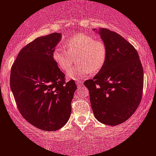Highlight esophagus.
I'll return each mask as SVG.
<instances>
[{
    "label": "esophagus",
    "instance_id": "obj_1",
    "mask_svg": "<svg viewBox=\"0 0 156 156\" xmlns=\"http://www.w3.org/2000/svg\"><path fill=\"white\" fill-rule=\"evenodd\" d=\"M76 85H77V87H81L82 86H83V84L80 81H78L76 82Z\"/></svg>",
    "mask_w": 156,
    "mask_h": 156
}]
</instances>
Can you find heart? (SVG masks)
Wrapping results in <instances>:
<instances>
[{
  "mask_svg": "<svg viewBox=\"0 0 156 156\" xmlns=\"http://www.w3.org/2000/svg\"><path fill=\"white\" fill-rule=\"evenodd\" d=\"M64 47L67 51L58 46L53 52V59L58 68L63 72H69L76 58L80 64L67 74L69 80H79L90 74H96L104 66L107 51L101 40L78 34L67 40Z\"/></svg>",
  "mask_w": 156,
  "mask_h": 156,
  "instance_id": "obj_1",
  "label": "heart"
}]
</instances>
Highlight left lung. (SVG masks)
I'll return each instance as SVG.
<instances>
[{"mask_svg": "<svg viewBox=\"0 0 156 156\" xmlns=\"http://www.w3.org/2000/svg\"><path fill=\"white\" fill-rule=\"evenodd\" d=\"M93 30L105 43L106 60L95 77L84 84L95 118L116 126L127 120L141 101L143 69L137 51L120 34L104 28Z\"/></svg>", "mask_w": 156, "mask_h": 156, "instance_id": "left-lung-1", "label": "left lung"}]
</instances>
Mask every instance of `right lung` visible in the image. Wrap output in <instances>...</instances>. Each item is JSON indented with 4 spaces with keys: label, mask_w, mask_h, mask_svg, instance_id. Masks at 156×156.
Returning <instances> with one entry per match:
<instances>
[{
    "label": "right lung",
    "mask_w": 156,
    "mask_h": 156,
    "mask_svg": "<svg viewBox=\"0 0 156 156\" xmlns=\"http://www.w3.org/2000/svg\"><path fill=\"white\" fill-rule=\"evenodd\" d=\"M61 34L36 38L21 50L11 67L10 85L22 116L44 131H55L66 124L72 112L76 85L65 82L53 57Z\"/></svg>",
    "instance_id": "add662e5"
}]
</instances>
